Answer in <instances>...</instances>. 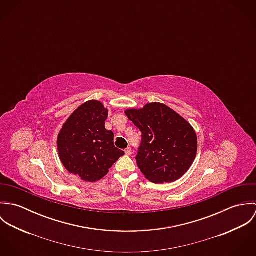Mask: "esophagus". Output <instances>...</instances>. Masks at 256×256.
Wrapping results in <instances>:
<instances>
[{
	"mask_svg": "<svg viewBox=\"0 0 256 256\" xmlns=\"http://www.w3.org/2000/svg\"><path fill=\"white\" fill-rule=\"evenodd\" d=\"M125 154H126V156H131V154H132V150H131V148H127L125 150Z\"/></svg>",
	"mask_w": 256,
	"mask_h": 256,
	"instance_id": "34e87169",
	"label": "esophagus"
}]
</instances>
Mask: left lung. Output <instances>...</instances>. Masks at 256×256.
Returning <instances> with one entry per match:
<instances>
[{
    "label": "left lung",
    "instance_id": "obj_1",
    "mask_svg": "<svg viewBox=\"0 0 256 256\" xmlns=\"http://www.w3.org/2000/svg\"><path fill=\"white\" fill-rule=\"evenodd\" d=\"M125 114L142 132L136 162L145 178L166 183L184 176L197 154V136L190 123L160 102L125 110Z\"/></svg>",
    "mask_w": 256,
    "mask_h": 256
}]
</instances>
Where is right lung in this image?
<instances>
[{
	"label": "right lung",
	"mask_w": 256,
	"mask_h": 256,
	"mask_svg": "<svg viewBox=\"0 0 256 256\" xmlns=\"http://www.w3.org/2000/svg\"><path fill=\"white\" fill-rule=\"evenodd\" d=\"M108 110L98 100L78 106L64 123L57 148L65 168L82 180L96 182L124 154L114 146L113 132L106 129Z\"/></svg>",
	"instance_id": "1"
}]
</instances>
